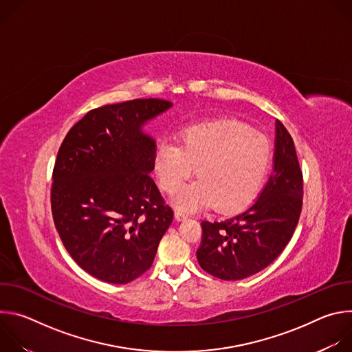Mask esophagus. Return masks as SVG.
<instances>
[{
  "instance_id": "1",
  "label": "esophagus",
  "mask_w": 352,
  "mask_h": 352,
  "mask_svg": "<svg viewBox=\"0 0 352 352\" xmlns=\"http://www.w3.org/2000/svg\"><path fill=\"white\" fill-rule=\"evenodd\" d=\"M174 216H175V220H177V221H182V220H186V219H188V214H185V213H182V212H179V210H177Z\"/></svg>"
}]
</instances>
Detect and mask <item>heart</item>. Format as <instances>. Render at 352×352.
<instances>
[{
    "label": "heart",
    "mask_w": 352,
    "mask_h": 352,
    "mask_svg": "<svg viewBox=\"0 0 352 352\" xmlns=\"http://www.w3.org/2000/svg\"><path fill=\"white\" fill-rule=\"evenodd\" d=\"M270 160L272 147L262 133L235 121H214L181 129L178 144L159 142L153 171L160 188L174 193L196 168L199 178L175 195V206L232 213L255 199Z\"/></svg>",
    "instance_id": "b5f03b06"
}]
</instances>
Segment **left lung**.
<instances>
[{
  "label": "left lung",
  "mask_w": 352,
  "mask_h": 352,
  "mask_svg": "<svg viewBox=\"0 0 352 352\" xmlns=\"http://www.w3.org/2000/svg\"><path fill=\"white\" fill-rule=\"evenodd\" d=\"M302 171L291 135L276 121L272 174L258 199L241 213L202 221L196 252L205 272L221 280H242L273 263L289 242L302 209Z\"/></svg>",
  "instance_id": "left-lung-1"
}]
</instances>
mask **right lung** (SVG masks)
<instances>
[{"mask_svg": "<svg viewBox=\"0 0 352 352\" xmlns=\"http://www.w3.org/2000/svg\"><path fill=\"white\" fill-rule=\"evenodd\" d=\"M173 103L138 98L89 111L67 133L53 173L52 210L72 259L126 284L152 266L174 213L155 181L156 140L143 126Z\"/></svg>", "mask_w": 352, "mask_h": 352, "instance_id": "1", "label": "right lung"}]
</instances>
